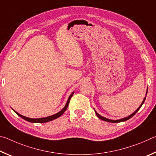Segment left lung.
Returning <instances> with one entry per match:
<instances>
[{
  "mask_svg": "<svg viewBox=\"0 0 156 156\" xmlns=\"http://www.w3.org/2000/svg\"><path fill=\"white\" fill-rule=\"evenodd\" d=\"M145 99H146V97H144L143 101V103H141V105H140V107H139V108L137 109V110H136L132 114H131L130 116L126 117V118H124V119H120V120H117V121H114V120H110V119H106V118H105V117H103V116H101V115H99V114H98V113L97 112H96L97 116L98 117H99V118L100 119H101V120H103V121H107V122H123V121H127V120H129V119L132 118V116H133L135 115V114H136V112H138L139 110H140V108H141V106L143 105V104L144 102V101H145Z\"/></svg>",
  "mask_w": 156,
  "mask_h": 156,
  "instance_id": "obj_1",
  "label": "left lung"
}]
</instances>
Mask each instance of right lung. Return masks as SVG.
Here are the masks:
<instances>
[{
  "mask_svg": "<svg viewBox=\"0 0 156 156\" xmlns=\"http://www.w3.org/2000/svg\"><path fill=\"white\" fill-rule=\"evenodd\" d=\"M74 94V92H73L72 94H70V96L69 97L68 99V101L66 103V104L65 107L62 109V110L59 112L55 114H54V115H52L50 116H48V117H46V118H41V119H30L28 118V117H26V116H24L23 115H21V114H18V112H16V111H14L15 112L18 114L19 116H20L21 118H23V119L27 121H29V122H38V123H42V122H48V121H53V120L57 118H58L60 116H62L63 114L64 113V112L66 110V109L68 106V104H69L70 103V100L71 99V97H73V94Z\"/></svg>",
  "mask_w": 156,
  "mask_h": 156,
  "instance_id": "1",
  "label": "right lung"
}]
</instances>
